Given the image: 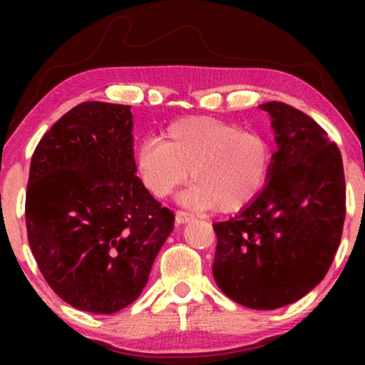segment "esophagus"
<instances>
[{
	"mask_svg": "<svg viewBox=\"0 0 365 365\" xmlns=\"http://www.w3.org/2000/svg\"><path fill=\"white\" fill-rule=\"evenodd\" d=\"M192 217H194L192 214H189V212H186V211H178V212H176V222H178V224H186V222L191 221Z\"/></svg>",
	"mask_w": 365,
	"mask_h": 365,
	"instance_id": "esophagus-1",
	"label": "esophagus"
}]
</instances>
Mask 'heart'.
<instances>
[{"instance_id": "1", "label": "heart", "mask_w": 365, "mask_h": 365, "mask_svg": "<svg viewBox=\"0 0 365 365\" xmlns=\"http://www.w3.org/2000/svg\"><path fill=\"white\" fill-rule=\"evenodd\" d=\"M136 164L144 187L154 197H168L189 176L194 184L181 194L184 204L234 212L262 189L271 148L262 136L231 123L191 116L169 124L164 141L144 139Z\"/></svg>"}]
</instances>
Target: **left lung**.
I'll return each instance as SVG.
<instances>
[{
  "label": "left lung",
  "instance_id": "1",
  "mask_svg": "<svg viewBox=\"0 0 365 365\" xmlns=\"http://www.w3.org/2000/svg\"><path fill=\"white\" fill-rule=\"evenodd\" d=\"M277 151L256 197L212 224V276L244 307L271 311L299 301L326 277L341 242L346 179L339 148L299 109L269 101Z\"/></svg>",
  "mask_w": 365,
  "mask_h": 365
}]
</instances>
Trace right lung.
Returning a JSON list of instances; mask_svg holds the SVG:
<instances>
[{
    "label": "right lung",
    "mask_w": 365,
    "mask_h": 365,
    "mask_svg": "<svg viewBox=\"0 0 365 365\" xmlns=\"http://www.w3.org/2000/svg\"><path fill=\"white\" fill-rule=\"evenodd\" d=\"M131 106L88 101L34 149L28 239L54 292L79 311L114 314L136 301L174 214L136 176Z\"/></svg>",
    "instance_id": "right-lung-1"
}]
</instances>
